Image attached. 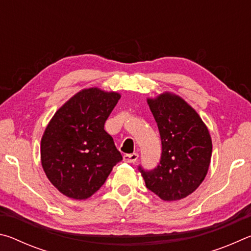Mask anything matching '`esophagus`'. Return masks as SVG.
I'll return each instance as SVG.
<instances>
[{"label": "esophagus", "instance_id": "esophagus-1", "mask_svg": "<svg viewBox=\"0 0 251 251\" xmlns=\"http://www.w3.org/2000/svg\"><path fill=\"white\" fill-rule=\"evenodd\" d=\"M123 158H124V161H126V163H135V161L138 159V154L137 152H133V154H125Z\"/></svg>", "mask_w": 251, "mask_h": 251}]
</instances>
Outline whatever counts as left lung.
I'll use <instances>...</instances> for the list:
<instances>
[{"mask_svg":"<svg viewBox=\"0 0 251 251\" xmlns=\"http://www.w3.org/2000/svg\"><path fill=\"white\" fill-rule=\"evenodd\" d=\"M158 126L161 155L151 171H138L148 189L163 201H178L197 189L209 168L212 144L196 110L179 96L159 95L147 100Z\"/></svg>","mask_w":251,"mask_h":251,"instance_id":"obj_1","label":"left lung"}]
</instances>
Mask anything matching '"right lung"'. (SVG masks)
I'll list each match as a JSON object with an SVG mask.
<instances>
[{
  "label": "right lung",
  "instance_id": "1",
  "mask_svg": "<svg viewBox=\"0 0 251 251\" xmlns=\"http://www.w3.org/2000/svg\"><path fill=\"white\" fill-rule=\"evenodd\" d=\"M121 95L99 88L79 92L59 108L41 142L46 176L65 196L86 199L123 159L105 122Z\"/></svg>",
  "mask_w": 251,
  "mask_h": 251
}]
</instances>
